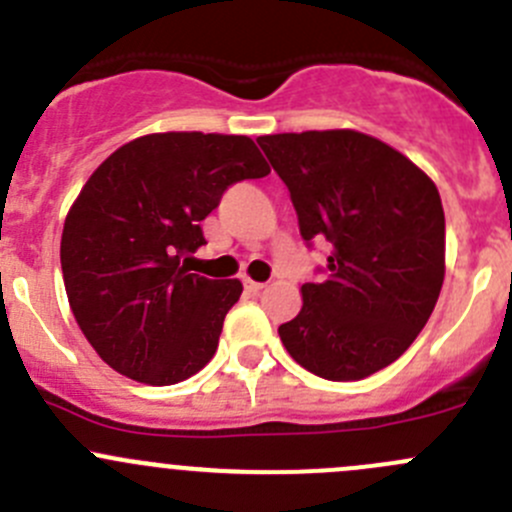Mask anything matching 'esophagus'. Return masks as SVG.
<instances>
[{
  "instance_id": "34e87169",
  "label": "esophagus",
  "mask_w": 512,
  "mask_h": 512,
  "mask_svg": "<svg viewBox=\"0 0 512 512\" xmlns=\"http://www.w3.org/2000/svg\"><path fill=\"white\" fill-rule=\"evenodd\" d=\"M244 286H246V291H251V293H258V291H261L263 286H266V283H261V281H254V278H244Z\"/></svg>"
}]
</instances>
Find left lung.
Wrapping results in <instances>:
<instances>
[{
    "label": "left lung",
    "mask_w": 512,
    "mask_h": 512,
    "mask_svg": "<svg viewBox=\"0 0 512 512\" xmlns=\"http://www.w3.org/2000/svg\"><path fill=\"white\" fill-rule=\"evenodd\" d=\"M291 191L303 241L331 244L328 276L278 326L293 361L328 381L391 366L426 326L445 278V214L433 179L353 129L258 136Z\"/></svg>",
    "instance_id": "8db88e82"
}]
</instances>
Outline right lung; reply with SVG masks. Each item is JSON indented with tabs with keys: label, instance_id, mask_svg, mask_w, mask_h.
Returning <instances> with one entry per match:
<instances>
[{
	"label": "right lung",
	"instance_id": "right-lung-1",
	"mask_svg": "<svg viewBox=\"0 0 512 512\" xmlns=\"http://www.w3.org/2000/svg\"><path fill=\"white\" fill-rule=\"evenodd\" d=\"M271 166L249 136L166 131L119 146L89 176L62 231L69 306L101 361L171 386L214 358L239 278L191 273L201 221L234 181Z\"/></svg>",
	"mask_w": 512,
	"mask_h": 512
}]
</instances>
